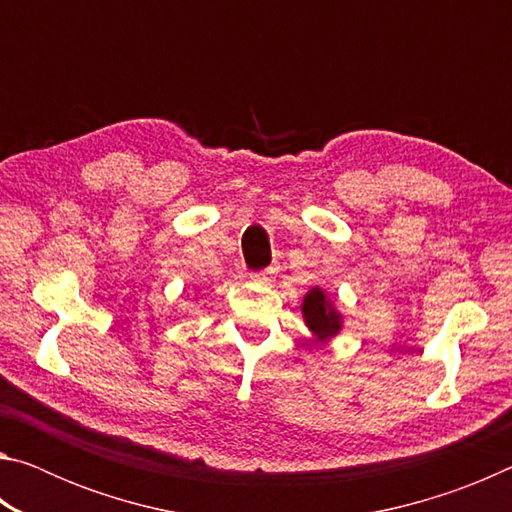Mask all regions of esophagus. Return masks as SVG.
I'll use <instances>...</instances> for the list:
<instances>
[{
	"label": "esophagus",
	"mask_w": 512,
	"mask_h": 512,
	"mask_svg": "<svg viewBox=\"0 0 512 512\" xmlns=\"http://www.w3.org/2000/svg\"><path fill=\"white\" fill-rule=\"evenodd\" d=\"M253 282H257V284H271V282H273V273H271V271L255 273V275H253Z\"/></svg>",
	"instance_id": "34e87169"
}]
</instances>
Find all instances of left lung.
I'll return each mask as SVG.
<instances>
[{"label":"left lung","mask_w":512,"mask_h":512,"mask_svg":"<svg viewBox=\"0 0 512 512\" xmlns=\"http://www.w3.org/2000/svg\"><path fill=\"white\" fill-rule=\"evenodd\" d=\"M300 311L316 343H327L341 334L343 314L334 305V300L327 296L325 289L311 287L305 293V298H302Z\"/></svg>","instance_id":"8db88e82"}]
</instances>
